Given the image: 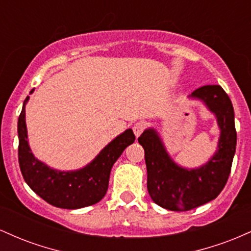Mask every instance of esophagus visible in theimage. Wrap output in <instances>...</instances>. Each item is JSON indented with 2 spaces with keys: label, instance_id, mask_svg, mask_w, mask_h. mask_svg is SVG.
I'll return each mask as SVG.
<instances>
[{
  "label": "esophagus",
  "instance_id": "esophagus-1",
  "mask_svg": "<svg viewBox=\"0 0 251 251\" xmlns=\"http://www.w3.org/2000/svg\"><path fill=\"white\" fill-rule=\"evenodd\" d=\"M144 129H145V124L142 123V122L135 123L133 125V132H134L135 137H139V135L143 133Z\"/></svg>",
  "mask_w": 251,
  "mask_h": 251
}]
</instances>
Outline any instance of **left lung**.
<instances>
[{
	"mask_svg": "<svg viewBox=\"0 0 251 251\" xmlns=\"http://www.w3.org/2000/svg\"><path fill=\"white\" fill-rule=\"evenodd\" d=\"M190 98L205 103L221 129L217 151L208 163L196 169L176 164L154 128L145 129L138 138L145 151L149 194L155 204L171 211H188L215 200L226 186L236 151L234 107L224 89L218 85L203 86Z\"/></svg>",
	"mask_w": 251,
	"mask_h": 251,
	"instance_id": "8db88e82",
	"label": "left lung"
}]
</instances>
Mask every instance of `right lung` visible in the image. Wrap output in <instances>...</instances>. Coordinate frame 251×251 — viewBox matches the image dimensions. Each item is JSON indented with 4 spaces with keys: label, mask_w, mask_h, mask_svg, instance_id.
I'll use <instances>...</instances> for the list:
<instances>
[{
    "label": "right lung",
    "mask_w": 251,
    "mask_h": 251,
    "mask_svg": "<svg viewBox=\"0 0 251 251\" xmlns=\"http://www.w3.org/2000/svg\"><path fill=\"white\" fill-rule=\"evenodd\" d=\"M28 100L29 97L25 98L17 123L19 164L25 183L42 200L56 208L80 209L101 201L107 192L112 166L124 150L134 143L133 131L128 128L118 135L85 168L75 171H59L40 162L29 148L25 126Z\"/></svg>",
    "instance_id": "add662e5"
}]
</instances>
